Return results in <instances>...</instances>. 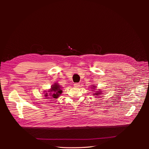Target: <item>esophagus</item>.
<instances>
[{
	"instance_id": "34e87169",
	"label": "esophagus",
	"mask_w": 149,
	"mask_h": 149,
	"mask_svg": "<svg viewBox=\"0 0 149 149\" xmlns=\"http://www.w3.org/2000/svg\"><path fill=\"white\" fill-rule=\"evenodd\" d=\"M74 85L75 87H79L80 84L79 83H75Z\"/></svg>"
}]
</instances>
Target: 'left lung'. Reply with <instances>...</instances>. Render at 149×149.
<instances>
[{"label": "left lung", "mask_w": 149, "mask_h": 149, "mask_svg": "<svg viewBox=\"0 0 149 149\" xmlns=\"http://www.w3.org/2000/svg\"><path fill=\"white\" fill-rule=\"evenodd\" d=\"M91 89H92V91H94V92H94V93H93V95L96 96L97 97H98V96L100 95L101 94V93H102V92H103V91H101V90L98 89V91H96V90H97V86H96L95 85H93L91 87Z\"/></svg>", "instance_id": "left-lung-1"}]
</instances>
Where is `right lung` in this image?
I'll use <instances>...</instances> for the list:
<instances>
[{
	"mask_svg": "<svg viewBox=\"0 0 149 149\" xmlns=\"http://www.w3.org/2000/svg\"><path fill=\"white\" fill-rule=\"evenodd\" d=\"M63 87H61V86L59 85L58 83H54L53 85L51 86V87L48 91H45L44 93V97H46V99H56L60 97L61 94L63 91L61 90Z\"/></svg>",
	"mask_w": 149,
	"mask_h": 149,
	"instance_id": "obj_1",
	"label": "right lung"
}]
</instances>
